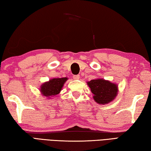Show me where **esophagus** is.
Wrapping results in <instances>:
<instances>
[{
    "instance_id": "1",
    "label": "esophagus",
    "mask_w": 151,
    "mask_h": 151,
    "mask_svg": "<svg viewBox=\"0 0 151 151\" xmlns=\"http://www.w3.org/2000/svg\"><path fill=\"white\" fill-rule=\"evenodd\" d=\"M80 78V75H74L73 76V79L74 80H78Z\"/></svg>"
}]
</instances>
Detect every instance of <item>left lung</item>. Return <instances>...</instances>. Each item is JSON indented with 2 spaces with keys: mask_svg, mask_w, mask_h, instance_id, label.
Segmentation results:
<instances>
[{
  "mask_svg": "<svg viewBox=\"0 0 151 151\" xmlns=\"http://www.w3.org/2000/svg\"><path fill=\"white\" fill-rule=\"evenodd\" d=\"M90 90L94 94L93 98L99 104H106L116 97L118 88L116 84L103 78H97L87 82Z\"/></svg>",
  "mask_w": 151,
  "mask_h": 151,
  "instance_id": "obj_1",
  "label": "left lung"
}]
</instances>
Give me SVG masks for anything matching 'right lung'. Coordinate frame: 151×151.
Segmentation results:
<instances>
[{"label": "right lung", "instance_id": "right-lung-1", "mask_svg": "<svg viewBox=\"0 0 151 151\" xmlns=\"http://www.w3.org/2000/svg\"><path fill=\"white\" fill-rule=\"evenodd\" d=\"M67 80V77L52 78L41 86L40 92L44 96L49 98L53 97L61 92L63 86Z\"/></svg>", "mask_w": 151, "mask_h": 151}]
</instances>
